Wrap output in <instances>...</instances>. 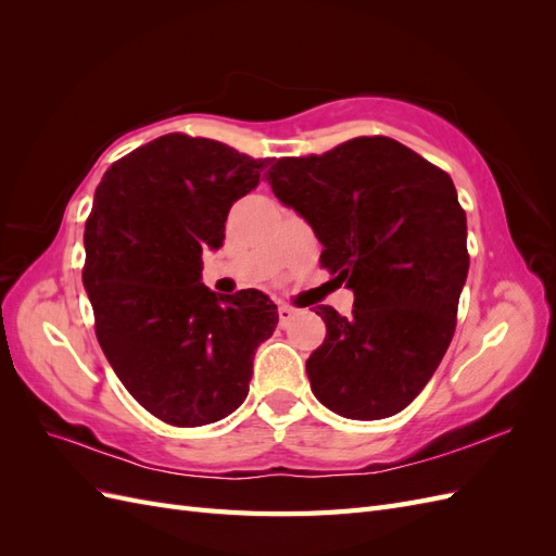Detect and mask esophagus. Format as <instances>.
I'll list each match as a JSON object with an SVG mask.
<instances>
[{"instance_id": "esophagus-1", "label": "esophagus", "mask_w": 556, "mask_h": 556, "mask_svg": "<svg viewBox=\"0 0 556 556\" xmlns=\"http://www.w3.org/2000/svg\"><path fill=\"white\" fill-rule=\"evenodd\" d=\"M292 317H294V308H292V306H285V304H280V306H278V319H280V327L288 325Z\"/></svg>"}]
</instances>
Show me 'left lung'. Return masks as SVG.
<instances>
[{"label": "left lung", "mask_w": 556, "mask_h": 556, "mask_svg": "<svg viewBox=\"0 0 556 556\" xmlns=\"http://www.w3.org/2000/svg\"><path fill=\"white\" fill-rule=\"evenodd\" d=\"M266 180L313 227L319 264L355 292L350 317L315 308L327 336L306 362L313 394L348 419L401 413L457 327L468 250L452 178L394 139L359 137L282 157Z\"/></svg>", "instance_id": "obj_1"}]
</instances>
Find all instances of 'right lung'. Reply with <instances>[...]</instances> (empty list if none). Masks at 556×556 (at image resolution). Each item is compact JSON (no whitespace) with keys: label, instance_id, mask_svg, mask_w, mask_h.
Wrapping results in <instances>:
<instances>
[{"label":"right lung","instance_id":"right-lung-1","mask_svg":"<svg viewBox=\"0 0 556 556\" xmlns=\"http://www.w3.org/2000/svg\"><path fill=\"white\" fill-rule=\"evenodd\" d=\"M268 160L220 141L166 134L117 160L86 223L94 331L115 376L174 427H201L248 396L255 350L278 325L260 290L231 296L201 282V252L225 241L233 201Z\"/></svg>","mask_w":556,"mask_h":556}]
</instances>
